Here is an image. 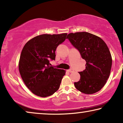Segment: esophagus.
Instances as JSON below:
<instances>
[{"instance_id":"1","label":"esophagus","mask_w":123,"mask_h":123,"mask_svg":"<svg viewBox=\"0 0 123 123\" xmlns=\"http://www.w3.org/2000/svg\"><path fill=\"white\" fill-rule=\"evenodd\" d=\"M68 72H70V73H72V72H74V70L73 69H70L68 70Z\"/></svg>"}]
</instances>
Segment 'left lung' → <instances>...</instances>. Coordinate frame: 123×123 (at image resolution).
<instances>
[{"mask_svg": "<svg viewBox=\"0 0 123 123\" xmlns=\"http://www.w3.org/2000/svg\"><path fill=\"white\" fill-rule=\"evenodd\" d=\"M67 38L86 61V69L79 72L80 79L74 82L78 91L94 94L105 86L111 70L112 59L107 45L100 37L87 32L70 33Z\"/></svg>", "mask_w": 123, "mask_h": 123, "instance_id": "left-lung-1", "label": "left lung"}]
</instances>
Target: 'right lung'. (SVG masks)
Wrapping results in <instances>:
<instances>
[{"mask_svg":"<svg viewBox=\"0 0 123 123\" xmlns=\"http://www.w3.org/2000/svg\"><path fill=\"white\" fill-rule=\"evenodd\" d=\"M67 35H38L26 42L22 49L18 63L19 73L26 87L37 96H50L59 88L66 70L50 66L49 60L55 59L56 49Z\"/></svg>","mask_w":123,"mask_h":123,"instance_id":"1","label":"right lung"}]
</instances>
